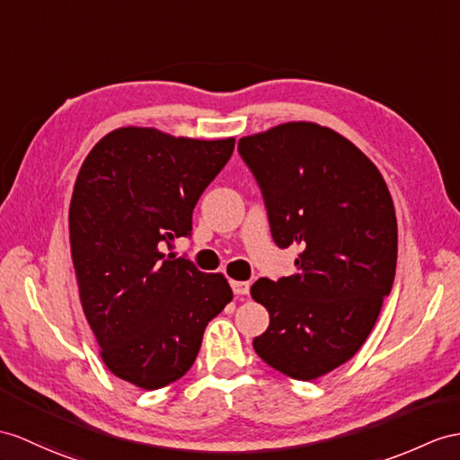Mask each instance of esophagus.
<instances>
[{
    "mask_svg": "<svg viewBox=\"0 0 460 460\" xmlns=\"http://www.w3.org/2000/svg\"><path fill=\"white\" fill-rule=\"evenodd\" d=\"M230 285H232L234 295L243 296V295L250 293V283L248 281H230Z\"/></svg>",
    "mask_w": 460,
    "mask_h": 460,
    "instance_id": "34e87169",
    "label": "esophagus"
}]
</instances>
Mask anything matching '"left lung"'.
<instances>
[{
    "instance_id": "left-lung-1",
    "label": "left lung",
    "mask_w": 460,
    "mask_h": 460,
    "mask_svg": "<svg viewBox=\"0 0 460 460\" xmlns=\"http://www.w3.org/2000/svg\"><path fill=\"white\" fill-rule=\"evenodd\" d=\"M238 152L260 183L275 243L300 250L295 275L252 285L269 312L253 349L283 375L314 380L361 349L390 295L394 203L376 165L316 122L243 137Z\"/></svg>"
}]
</instances>
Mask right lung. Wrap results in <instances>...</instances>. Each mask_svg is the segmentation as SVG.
I'll return each mask as SVG.
<instances>
[{"label": "right lung", "instance_id": "right-lung-1", "mask_svg": "<svg viewBox=\"0 0 460 460\" xmlns=\"http://www.w3.org/2000/svg\"><path fill=\"white\" fill-rule=\"evenodd\" d=\"M122 127L84 160L70 203V248L84 314L115 376L155 390L197 359L207 323L232 300L222 273L165 253L189 236L193 208L234 152Z\"/></svg>", "mask_w": 460, "mask_h": 460}]
</instances>
